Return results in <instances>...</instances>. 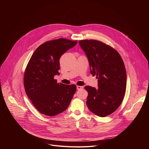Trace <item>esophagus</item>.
Listing matches in <instances>:
<instances>
[{
  "label": "esophagus",
  "mask_w": 149,
  "mask_h": 149,
  "mask_svg": "<svg viewBox=\"0 0 149 149\" xmlns=\"http://www.w3.org/2000/svg\"><path fill=\"white\" fill-rule=\"evenodd\" d=\"M83 87H82V86H77V90H82L83 89Z\"/></svg>",
  "instance_id": "esophagus-1"
}]
</instances>
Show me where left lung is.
Here are the masks:
<instances>
[{
	"label": "left lung",
	"mask_w": 149,
	"mask_h": 149,
	"mask_svg": "<svg viewBox=\"0 0 149 149\" xmlns=\"http://www.w3.org/2000/svg\"><path fill=\"white\" fill-rule=\"evenodd\" d=\"M87 55L91 74L98 79V88L86 86L87 105L97 116L105 117L114 113L121 104L126 90L127 74L122 58L111 46L103 42L85 39L79 41Z\"/></svg>",
	"instance_id": "1"
}]
</instances>
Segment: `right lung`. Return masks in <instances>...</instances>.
Wrapping results in <instances>:
<instances>
[{"instance_id":"1","label":"right lung","mask_w":149,"mask_h":149,"mask_svg":"<svg viewBox=\"0 0 149 149\" xmlns=\"http://www.w3.org/2000/svg\"><path fill=\"white\" fill-rule=\"evenodd\" d=\"M77 44V40L59 38L47 41L34 52L25 69V92L42 114L54 116L64 111L75 94V85H65L54 79L59 75V59Z\"/></svg>"}]
</instances>
